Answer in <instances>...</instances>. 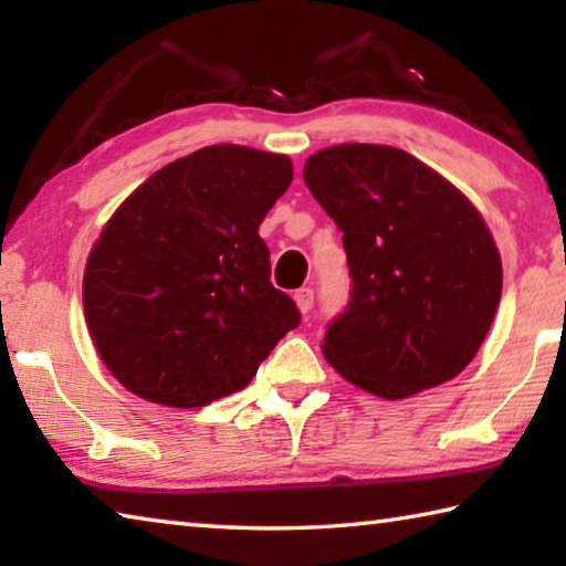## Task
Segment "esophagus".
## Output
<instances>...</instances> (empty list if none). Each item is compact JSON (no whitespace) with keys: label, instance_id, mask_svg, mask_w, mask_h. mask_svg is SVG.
<instances>
[{"label":"esophagus","instance_id":"esophagus-1","mask_svg":"<svg viewBox=\"0 0 566 566\" xmlns=\"http://www.w3.org/2000/svg\"><path fill=\"white\" fill-rule=\"evenodd\" d=\"M294 302H296V306H300V312H304V314L310 312L314 306V290H312V286H302V290H296Z\"/></svg>","mask_w":566,"mask_h":566}]
</instances>
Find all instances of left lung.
<instances>
[{
    "label": "left lung",
    "mask_w": 566,
    "mask_h": 566,
    "mask_svg": "<svg viewBox=\"0 0 566 566\" xmlns=\"http://www.w3.org/2000/svg\"><path fill=\"white\" fill-rule=\"evenodd\" d=\"M304 181L339 227L349 302L324 357L352 385L405 399L457 377L492 327L502 262L476 209L405 149L339 145Z\"/></svg>",
    "instance_id": "8db88e82"
}]
</instances>
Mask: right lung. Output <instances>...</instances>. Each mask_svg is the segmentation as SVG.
Here are the masks:
<instances>
[{"label":"right lung","instance_id":"right-lung-1","mask_svg":"<svg viewBox=\"0 0 566 566\" xmlns=\"http://www.w3.org/2000/svg\"><path fill=\"white\" fill-rule=\"evenodd\" d=\"M290 185V157L214 145L155 171L114 212L84 270V317L129 391L205 407L247 387L300 327L260 237Z\"/></svg>","mask_w":566,"mask_h":566}]
</instances>
